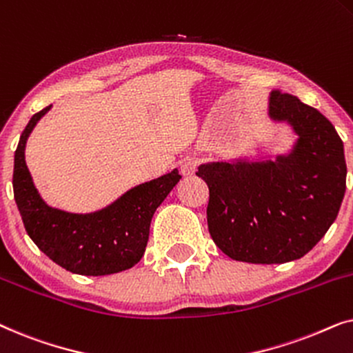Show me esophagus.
<instances>
[{"label":"esophagus","mask_w":353,"mask_h":353,"mask_svg":"<svg viewBox=\"0 0 353 353\" xmlns=\"http://www.w3.org/2000/svg\"><path fill=\"white\" fill-rule=\"evenodd\" d=\"M197 163H199V161H197L196 157H186L185 161L181 162V173H183V175H185V176L192 175V173L196 172Z\"/></svg>","instance_id":"34e87169"}]
</instances>
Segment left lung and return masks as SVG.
I'll use <instances>...</instances> for the list:
<instances>
[{
    "instance_id": "8db88e82",
    "label": "left lung",
    "mask_w": 353,
    "mask_h": 353,
    "mask_svg": "<svg viewBox=\"0 0 353 353\" xmlns=\"http://www.w3.org/2000/svg\"><path fill=\"white\" fill-rule=\"evenodd\" d=\"M268 117L288 123L297 137L286 154L207 162L196 172L209 186L212 239L239 262L303 257L334 223L344 199V143L330 120L279 91L270 94Z\"/></svg>"
}]
</instances>
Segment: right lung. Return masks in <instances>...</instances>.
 Returning a JSON list of instances; mask_svg holds the SVG:
<instances>
[{"mask_svg": "<svg viewBox=\"0 0 353 353\" xmlns=\"http://www.w3.org/2000/svg\"><path fill=\"white\" fill-rule=\"evenodd\" d=\"M51 108L33 115L14 154V199L26 231L43 254L67 272L104 276L134 267L146 250L154 212L180 181L178 168L132 188L90 214L51 207L38 192L26 163L27 139Z\"/></svg>", "mask_w": 353, "mask_h": 353, "instance_id": "right-lung-1", "label": "right lung"}]
</instances>
